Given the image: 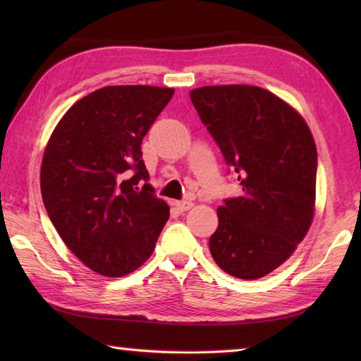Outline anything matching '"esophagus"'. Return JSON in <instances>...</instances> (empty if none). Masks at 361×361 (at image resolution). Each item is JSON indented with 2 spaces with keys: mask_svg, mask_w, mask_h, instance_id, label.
<instances>
[{
  "mask_svg": "<svg viewBox=\"0 0 361 361\" xmlns=\"http://www.w3.org/2000/svg\"><path fill=\"white\" fill-rule=\"evenodd\" d=\"M173 205L178 209L180 212H186L189 209H192V202L191 200H175Z\"/></svg>",
  "mask_w": 361,
  "mask_h": 361,
  "instance_id": "1",
  "label": "esophagus"
}]
</instances>
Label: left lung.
Listing matches in <instances>:
<instances>
[{"label": "left lung", "instance_id": "obj_1", "mask_svg": "<svg viewBox=\"0 0 361 361\" xmlns=\"http://www.w3.org/2000/svg\"><path fill=\"white\" fill-rule=\"evenodd\" d=\"M189 97L243 191L218 207L210 253L232 277H264L290 258L312 223V133L288 103L256 85H205Z\"/></svg>", "mask_w": 361, "mask_h": 361}]
</instances>
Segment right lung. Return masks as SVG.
Masks as SVG:
<instances>
[{
    "label": "right lung",
    "instance_id": "right-lung-1",
    "mask_svg": "<svg viewBox=\"0 0 361 361\" xmlns=\"http://www.w3.org/2000/svg\"><path fill=\"white\" fill-rule=\"evenodd\" d=\"M173 89L109 85L78 100L52 132L41 166L46 212L92 271L122 277L149 258L169 219L142 142Z\"/></svg>",
    "mask_w": 361,
    "mask_h": 361
}]
</instances>
